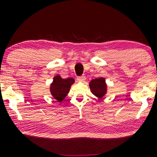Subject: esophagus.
I'll list each match as a JSON object with an SVG mask.
<instances>
[{"instance_id": "esophagus-1", "label": "esophagus", "mask_w": 157, "mask_h": 157, "mask_svg": "<svg viewBox=\"0 0 157 157\" xmlns=\"http://www.w3.org/2000/svg\"><path fill=\"white\" fill-rule=\"evenodd\" d=\"M77 80H78L79 82H84L85 81H86V77H84V76L79 77H77Z\"/></svg>"}]
</instances>
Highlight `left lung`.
Here are the masks:
<instances>
[{
    "label": "left lung",
    "instance_id": "8db88e82",
    "mask_svg": "<svg viewBox=\"0 0 157 157\" xmlns=\"http://www.w3.org/2000/svg\"><path fill=\"white\" fill-rule=\"evenodd\" d=\"M89 88L91 93L98 99H102L108 92V85L104 77H99L89 82Z\"/></svg>",
    "mask_w": 157,
    "mask_h": 157
}]
</instances>
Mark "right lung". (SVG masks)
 <instances>
[{
	"mask_svg": "<svg viewBox=\"0 0 157 157\" xmlns=\"http://www.w3.org/2000/svg\"><path fill=\"white\" fill-rule=\"evenodd\" d=\"M75 82V79L72 77L63 79L60 75H55L49 86L50 93L52 97L58 102H62L69 92L71 86Z\"/></svg>",
	"mask_w": 157,
	"mask_h": 157,
	"instance_id": "add662e5",
	"label": "right lung"
}]
</instances>
